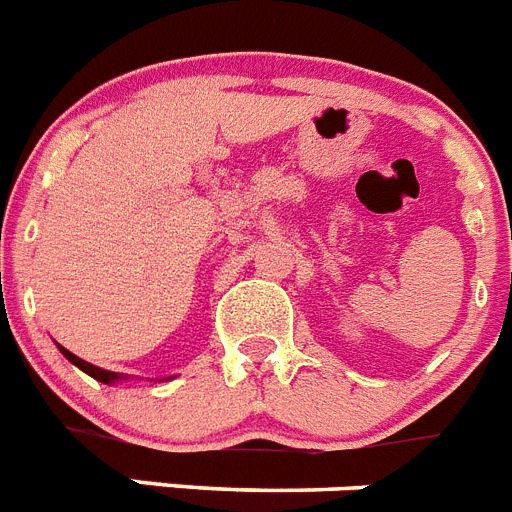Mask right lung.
<instances>
[{
  "mask_svg": "<svg viewBox=\"0 0 512 512\" xmlns=\"http://www.w3.org/2000/svg\"><path fill=\"white\" fill-rule=\"evenodd\" d=\"M59 349H61V355L67 357L69 362H74V365H77V368H80V370H85L87 375H93L95 381H100V383H111V381H116V378H119V375H116V373H108V370H100V368H95V365H90V362L80 360V357L72 355V352H69V349H64V347H59Z\"/></svg>",
  "mask_w": 512,
  "mask_h": 512,
  "instance_id": "add662e5",
  "label": "right lung"
}]
</instances>
